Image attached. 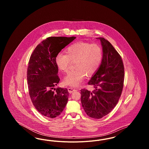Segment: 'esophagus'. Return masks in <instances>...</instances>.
Here are the masks:
<instances>
[{
	"instance_id": "obj_1",
	"label": "esophagus",
	"mask_w": 149,
	"mask_h": 149,
	"mask_svg": "<svg viewBox=\"0 0 149 149\" xmlns=\"http://www.w3.org/2000/svg\"><path fill=\"white\" fill-rule=\"evenodd\" d=\"M68 92L69 93H72L76 91V89H75L74 88H68Z\"/></svg>"
}]
</instances>
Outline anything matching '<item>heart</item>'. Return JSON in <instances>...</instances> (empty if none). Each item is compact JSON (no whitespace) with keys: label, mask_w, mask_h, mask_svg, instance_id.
I'll return each instance as SVG.
<instances>
[{"label":"heart","mask_w":149,"mask_h":149,"mask_svg":"<svg viewBox=\"0 0 149 149\" xmlns=\"http://www.w3.org/2000/svg\"><path fill=\"white\" fill-rule=\"evenodd\" d=\"M66 54L60 52L55 57V63L60 71H67L71 61H74V70L69 71L63 79L65 85L77 86L87 74H95L102 61L103 51L98 44L84 42L74 43L65 50Z\"/></svg>","instance_id":"b5f03b06"}]
</instances>
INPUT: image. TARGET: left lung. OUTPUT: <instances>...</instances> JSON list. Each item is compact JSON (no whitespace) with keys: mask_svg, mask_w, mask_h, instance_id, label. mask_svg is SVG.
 Here are the masks:
<instances>
[{"mask_svg":"<svg viewBox=\"0 0 149 149\" xmlns=\"http://www.w3.org/2000/svg\"><path fill=\"white\" fill-rule=\"evenodd\" d=\"M100 41L103 58L99 69L88 81L94 87L91 92L81 91V103L84 110L91 118L99 119L109 113L117 104L124 81V66L122 58L112 44L103 37Z\"/></svg>","mask_w":149,"mask_h":149,"instance_id":"1","label":"left lung"}]
</instances>
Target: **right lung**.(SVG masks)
I'll list each match as a JSON object with an SVG mask.
<instances>
[{
    "label": "right lung",
    "mask_w": 149,
    "mask_h": 149,
    "mask_svg": "<svg viewBox=\"0 0 149 149\" xmlns=\"http://www.w3.org/2000/svg\"><path fill=\"white\" fill-rule=\"evenodd\" d=\"M76 37H50L38 44L31 55L27 69L29 94L36 109L43 116L54 118L66 106L69 93L57 88L60 81L55 57Z\"/></svg>",
    "instance_id": "1"
}]
</instances>
